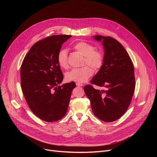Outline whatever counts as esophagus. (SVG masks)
Wrapping results in <instances>:
<instances>
[{"label":"esophagus","mask_w":157,"mask_h":157,"mask_svg":"<svg viewBox=\"0 0 157 157\" xmlns=\"http://www.w3.org/2000/svg\"><path fill=\"white\" fill-rule=\"evenodd\" d=\"M76 86H78V87H81L83 86V84L82 83H80V82H76Z\"/></svg>","instance_id":"1"}]
</instances>
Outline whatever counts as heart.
<instances>
[{
    "label": "heart",
    "instance_id": "b5f03b06",
    "mask_svg": "<svg viewBox=\"0 0 157 157\" xmlns=\"http://www.w3.org/2000/svg\"><path fill=\"white\" fill-rule=\"evenodd\" d=\"M74 48L82 56H84L83 64H87L94 70L99 69L102 65L104 56L102 53L94 50L93 44L85 42L79 41L76 43ZM57 61L61 68H68V52L66 49H61L57 55ZM89 66H84L80 68H75L65 74V78L68 81L82 82L90 78L93 70Z\"/></svg>",
    "mask_w": 157,
    "mask_h": 157
}]
</instances>
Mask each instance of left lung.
Returning a JSON list of instances; mask_svg holds the SVG:
<instances>
[{
  "mask_svg": "<svg viewBox=\"0 0 157 157\" xmlns=\"http://www.w3.org/2000/svg\"><path fill=\"white\" fill-rule=\"evenodd\" d=\"M104 50L103 63L91 84L104 87L102 90L91 85L84 87L95 116L105 122L115 121L127 110L135 89L132 61L122 44L113 38L94 35Z\"/></svg>",
  "mask_w": 157,
  "mask_h": 157,
  "instance_id": "1",
  "label": "left lung"
}]
</instances>
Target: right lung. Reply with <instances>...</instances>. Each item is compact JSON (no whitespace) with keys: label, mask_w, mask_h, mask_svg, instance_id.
<instances>
[{"label":"right lung","mask_w":157,"mask_h":157,"mask_svg":"<svg viewBox=\"0 0 157 157\" xmlns=\"http://www.w3.org/2000/svg\"><path fill=\"white\" fill-rule=\"evenodd\" d=\"M72 36L58 35L35 43L26 55L20 68L21 87L33 113L49 122L66 114L75 82L59 85L63 75L57 55L63 43Z\"/></svg>","instance_id":"add662e5"}]
</instances>
